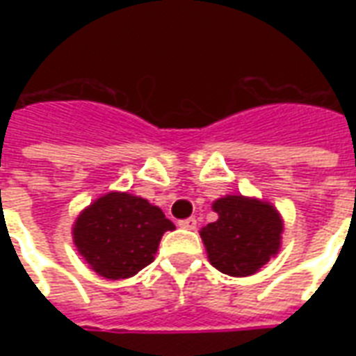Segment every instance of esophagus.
I'll use <instances>...</instances> for the list:
<instances>
[{"mask_svg":"<svg viewBox=\"0 0 356 356\" xmlns=\"http://www.w3.org/2000/svg\"><path fill=\"white\" fill-rule=\"evenodd\" d=\"M179 227H181V229H186V231H194V229H196V219H194V217L181 219V221H179Z\"/></svg>","mask_w":356,"mask_h":356,"instance_id":"esophagus-1","label":"esophagus"}]
</instances>
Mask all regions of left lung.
<instances>
[{
  "label": "left lung",
  "instance_id": "left-lung-1",
  "mask_svg": "<svg viewBox=\"0 0 356 356\" xmlns=\"http://www.w3.org/2000/svg\"><path fill=\"white\" fill-rule=\"evenodd\" d=\"M217 221L200 231L209 263L229 276L255 275L280 250L284 223L268 202L225 196L213 202Z\"/></svg>",
  "mask_w": 356,
  "mask_h": 356
}]
</instances>
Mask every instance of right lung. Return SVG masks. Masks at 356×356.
<instances>
[{
	"label": "right lung",
	"mask_w": 356,
	"mask_h": 356,
	"mask_svg": "<svg viewBox=\"0 0 356 356\" xmlns=\"http://www.w3.org/2000/svg\"><path fill=\"white\" fill-rule=\"evenodd\" d=\"M175 225L150 202L129 193H108L81 211L74 244L97 275L120 280L154 261L163 232Z\"/></svg>",
	"instance_id": "obj_1"
}]
</instances>
